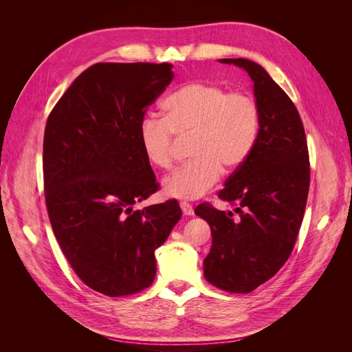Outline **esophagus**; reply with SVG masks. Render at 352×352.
I'll list each match as a JSON object with an SVG mask.
<instances>
[{
  "label": "esophagus",
  "instance_id": "1",
  "mask_svg": "<svg viewBox=\"0 0 352 352\" xmlns=\"http://www.w3.org/2000/svg\"><path fill=\"white\" fill-rule=\"evenodd\" d=\"M180 208H182L185 216H194V208L189 202H180Z\"/></svg>",
  "mask_w": 352,
  "mask_h": 352
}]
</instances>
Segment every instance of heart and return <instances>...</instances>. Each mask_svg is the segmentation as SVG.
I'll list each match as a JSON object with an SVG mask.
<instances>
[{
	"label": "heart",
	"instance_id": "heart-1",
	"mask_svg": "<svg viewBox=\"0 0 352 352\" xmlns=\"http://www.w3.org/2000/svg\"><path fill=\"white\" fill-rule=\"evenodd\" d=\"M164 119L148 116L140 126V144L154 167L172 168L175 135L190 136L184 167L168 176L167 197L195 199L212 188L221 173L235 172L251 155L260 131V110L250 94L229 92L211 82H190L170 94Z\"/></svg>",
	"mask_w": 352,
	"mask_h": 352
}]
</instances>
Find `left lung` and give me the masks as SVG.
Wrapping results in <instances>:
<instances>
[{
  "label": "left lung",
  "mask_w": 352,
  "mask_h": 352,
  "mask_svg": "<svg viewBox=\"0 0 352 352\" xmlns=\"http://www.w3.org/2000/svg\"><path fill=\"white\" fill-rule=\"evenodd\" d=\"M248 72L260 110L254 150L233 172L219 198L236 206L238 216L208 202L195 214L211 228L204 258L208 283L232 294H248L272 279L289 258L310 188V157L295 104L260 65L247 58H221Z\"/></svg>",
  "instance_id": "1"
}]
</instances>
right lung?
<instances>
[{
  "instance_id": "obj_1",
  "label": "right lung",
  "mask_w": 352,
  "mask_h": 352,
  "mask_svg": "<svg viewBox=\"0 0 352 352\" xmlns=\"http://www.w3.org/2000/svg\"><path fill=\"white\" fill-rule=\"evenodd\" d=\"M170 63H97L50 113L42 167L52 232L80 280L107 296L146 289L155 250L182 211L176 199L133 210L158 190L140 144L146 109L173 79Z\"/></svg>"
}]
</instances>
